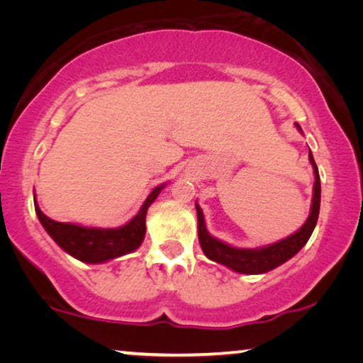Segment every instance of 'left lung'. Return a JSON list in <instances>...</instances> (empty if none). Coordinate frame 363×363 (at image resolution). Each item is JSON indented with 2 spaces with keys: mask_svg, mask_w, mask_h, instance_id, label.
Masks as SVG:
<instances>
[{
  "mask_svg": "<svg viewBox=\"0 0 363 363\" xmlns=\"http://www.w3.org/2000/svg\"><path fill=\"white\" fill-rule=\"evenodd\" d=\"M296 127L301 130L299 123H296ZM309 160L312 163V167H314L315 175L314 196H312L311 215L299 231L287 236L286 240L274 242V245L256 247V250L233 247L230 245H226V242L216 240V238H213L210 233H208L201 208L195 205L198 215V240H200V246L203 252H205V256L210 257L211 261L220 262V264L230 267L233 271L241 272V274H264V272L284 264L286 261H289L292 256L297 255V252L302 250V246L309 241L312 231H314V228L317 225V218H319L320 208V177L311 150Z\"/></svg>",
  "mask_w": 363,
  "mask_h": 363,
  "instance_id": "1",
  "label": "left lung"
}]
</instances>
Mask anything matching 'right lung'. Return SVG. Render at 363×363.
<instances>
[{
  "mask_svg": "<svg viewBox=\"0 0 363 363\" xmlns=\"http://www.w3.org/2000/svg\"><path fill=\"white\" fill-rule=\"evenodd\" d=\"M163 186L165 185L153 188V191L143 201L140 211L127 225L111 228V230L54 221L39 210L36 200H34V208H36V215L44 230L67 255L82 262H89V264H99V262L116 259L118 256L135 251L142 245L143 238H145L147 210L155 201Z\"/></svg>",
  "mask_w": 363,
  "mask_h": 363,
  "instance_id": "1",
  "label": "right lung"
}]
</instances>
